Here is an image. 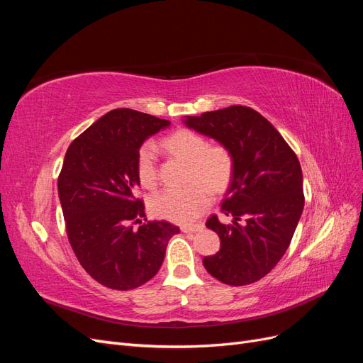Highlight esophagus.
Here are the masks:
<instances>
[{"mask_svg": "<svg viewBox=\"0 0 363 363\" xmlns=\"http://www.w3.org/2000/svg\"><path fill=\"white\" fill-rule=\"evenodd\" d=\"M200 230H203V224L183 225V227H182V232H183V233H195V232H200Z\"/></svg>", "mask_w": 363, "mask_h": 363, "instance_id": "esophagus-1", "label": "esophagus"}]
</instances>
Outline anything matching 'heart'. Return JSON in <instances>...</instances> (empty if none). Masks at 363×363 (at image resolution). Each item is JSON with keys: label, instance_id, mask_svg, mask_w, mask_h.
<instances>
[{"label": "heart", "instance_id": "heart-1", "mask_svg": "<svg viewBox=\"0 0 363 363\" xmlns=\"http://www.w3.org/2000/svg\"><path fill=\"white\" fill-rule=\"evenodd\" d=\"M175 157L189 163V186L180 191H162L152 196L151 211L156 216L172 223L189 224L195 221L212 203V190L224 191L233 177V157L224 145H208L196 131L182 128L163 140ZM136 169L142 186L156 188L157 167L156 147L147 142L138 151Z\"/></svg>", "mask_w": 363, "mask_h": 363}]
</instances>
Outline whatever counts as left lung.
I'll return each mask as SVG.
<instances>
[{
  "label": "left lung",
  "mask_w": 363,
  "mask_h": 363,
  "mask_svg": "<svg viewBox=\"0 0 363 363\" xmlns=\"http://www.w3.org/2000/svg\"><path fill=\"white\" fill-rule=\"evenodd\" d=\"M184 124L216 139L233 157V177L221 204L233 221L223 224L216 215L207 219L221 248L206 256L203 265L230 286L255 283L277 265L300 221L304 195L298 157L276 127L247 106L188 116Z\"/></svg>",
  "instance_id": "left-lung-1"
}]
</instances>
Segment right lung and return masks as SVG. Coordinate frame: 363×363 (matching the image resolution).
<instances>
[{
    "mask_svg": "<svg viewBox=\"0 0 363 363\" xmlns=\"http://www.w3.org/2000/svg\"><path fill=\"white\" fill-rule=\"evenodd\" d=\"M171 123L115 108L72 140L57 180L69 244L80 265L103 286L128 291L156 276L168 240L180 232L147 221L136 196L138 151Z\"/></svg>",
    "mask_w": 363,
    "mask_h": 363,
    "instance_id": "add662e5",
    "label": "right lung"
}]
</instances>
